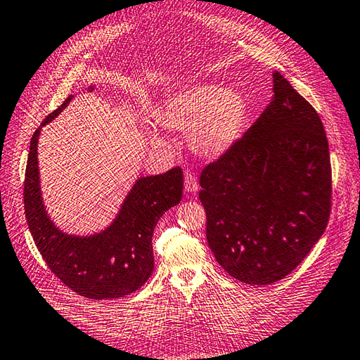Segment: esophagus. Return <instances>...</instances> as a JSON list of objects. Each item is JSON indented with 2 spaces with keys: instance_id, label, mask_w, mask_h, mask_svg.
Listing matches in <instances>:
<instances>
[{
  "instance_id": "esophagus-1",
  "label": "esophagus",
  "mask_w": 360,
  "mask_h": 360,
  "mask_svg": "<svg viewBox=\"0 0 360 360\" xmlns=\"http://www.w3.org/2000/svg\"><path fill=\"white\" fill-rule=\"evenodd\" d=\"M184 186L187 192H196L198 190V179H196V176L193 173H186L184 174Z\"/></svg>"
}]
</instances>
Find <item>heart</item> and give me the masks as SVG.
<instances>
[{
  "instance_id": "heart-1",
  "label": "heart",
  "mask_w": 360,
  "mask_h": 360,
  "mask_svg": "<svg viewBox=\"0 0 360 360\" xmlns=\"http://www.w3.org/2000/svg\"><path fill=\"white\" fill-rule=\"evenodd\" d=\"M246 115V101L237 90L196 84L168 98L159 118L168 129L190 132V145L196 153L217 158L242 136ZM151 139L154 143H164L156 134Z\"/></svg>"
}]
</instances>
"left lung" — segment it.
<instances>
[{
	"label": "left lung",
	"instance_id": "1",
	"mask_svg": "<svg viewBox=\"0 0 360 360\" xmlns=\"http://www.w3.org/2000/svg\"><path fill=\"white\" fill-rule=\"evenodd\" d=\"M273 94L200 178L209 248L232 278L252 285L278 283L306 259L326 229L333 196L319 114L278 72Z\"/></svg>",
	"mask_w": 360,
	"mask_h": 360
}]
</instances>
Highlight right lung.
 I'll return each instance as SVG.
<instances>
[{
	"label": "right lung",
	"instance_id": "add662e5",
	"mask_svg": "<svg viewBox=\"0 0 360 360\" xmlns=\"http://www.w3.org/2000/svg\"><path fill=\"white\" fill-rule=\"evenodd\" d=\"M72 101L68 96L41 126L58 117ZM40 128L31 139L25 173V215L27 226L48 269L70 290L90 300L123 298L139 290L154 269L153 232L159 218L182 198L184 174L174 167L164 174L140 178L117 220L101 234L72 237L49 220L39 187L37 142Z\"/></svg>",
	"mask_w": 360,
	"mask_h": 360
}]
</instances>
